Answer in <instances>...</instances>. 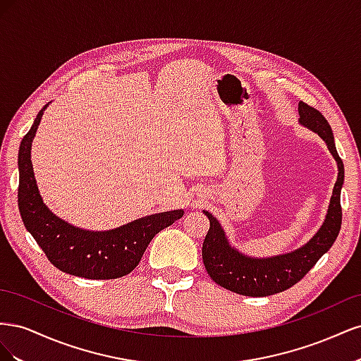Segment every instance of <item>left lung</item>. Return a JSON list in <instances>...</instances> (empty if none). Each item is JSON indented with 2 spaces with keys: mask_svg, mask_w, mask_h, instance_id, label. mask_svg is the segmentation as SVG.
<instances>
[{
  "mask_svg": "<svg viewBox=\"0 0 361 361\" xmlns=\"http://www.w3.org/2000/svg\"><path fill=\"white\" fill-rule=\"evenodd\" d=\"M298 114L300 125L318 134L325 141L338 170L329 209L318 232L307 243L289 253L253 257L244 255L241 250L228 243L220 221L211 212L203 211L211 223L202 247V257L207 274L216 285L245 297H268L293 286L331 248L341 231V191L345 180V169L336 150L331 126L318 110L304 102L298 104Z\"/></svg>",
  "mask_w": 361,
  "mask_h": 361,
  "instance_id": "obj_1",
  "label": "left lung"
}]
</instances>
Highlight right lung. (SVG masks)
Wrapping results in <instances>:
<instances>
[{
    "mask_svg": "<svg viewBox=\"0 0 361 361\" xmlns=\"http://www.w3.org/2000/svg\"><path fill=\"white\" fill-rule=\"evenodd\" d=\"M49 104L39 111L19 146L18 206L24 226L51 264L66 274L89 280L123 277L140 264L154 236L183 216V209L152 214L101 232L61 220L43 203L31 162L32 140Z\"/></svg>",
    "mask_w": 361,
    "mask_h": 361,
    "instance_id": "add662e5",
    "label": "right lung"
}]
</instances>
